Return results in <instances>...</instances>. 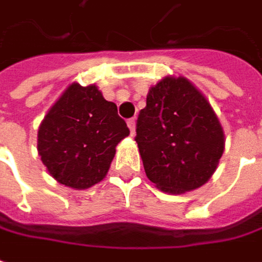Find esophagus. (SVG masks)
<instances>
[{
    "instance_id": "1",
    "label": "esophagus",
    "mask_w": 262,
    "mask_h": 262,
    "mask_svg": "<svg viewBox=\"0 0 262 262\" xmlns=\"http://www.w3.org/2000/svg\"><path fill=\"white\" fill-rule=\"evenodd\" d=\"M127 126H129V129H130L132 135H135V126H136V120H135V119L127 120Z\"/></svg>"
}]
</instances>
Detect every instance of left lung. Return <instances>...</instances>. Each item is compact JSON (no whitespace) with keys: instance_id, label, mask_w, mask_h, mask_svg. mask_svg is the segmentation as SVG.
<instances>
[{"instance_id":"8db88e82","label":"left lung","mask_w":262,"mask_h":262,"mask_svg":"<svg viewBox=\"0 0 262 262\" xmlns=\"http://www.w3.org/2000/svg\"><path fill=\"white\" fill-rule=\"evenodd\" d=\"M135 141L148 179L170 193L207 183L224 151L222 124L210 102L182 76L149 89Z\"/></svg>"}]
</instances>
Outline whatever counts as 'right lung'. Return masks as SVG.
<instances>
[{"mask_svg": "<svg viewBox=\"0 0 262 262\" xmlns=\"http://www.w3.org/2000/svg\"><path fill=\"white\" fill-rule=\"evenodd\" d=\"M130 132L95 85H70L54 104L38 132V152L57 182L88 189L101 182L117 143Z\"/></svg>", "mask_w": 262, "mask_h": 262, "instance_id": "right-lung-1", "label": "right lung"}]
</instances>
